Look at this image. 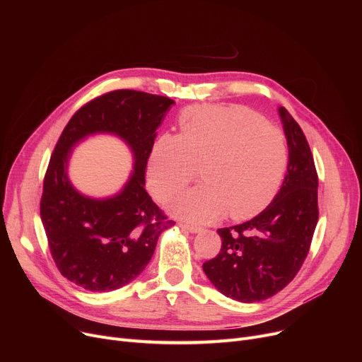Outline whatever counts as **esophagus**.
I'll return each mask as SVG.
<instances>
[{
    "label": "esophagus",
    "instance_id": "34e87169",
    "mask_svg": "<svg viewBox=\"0 0 362 362\" xmlns=\"http://www.w3.org/2000/svg\"><path fill=\"white\" fill-rule=\"evenodd\" d=\"M180 227L183 230H186V232H191V233H198V232H201L202 229L199 226H194V224H180Z\"/></svg>",
    "mask_w": 362,
    "mask_h": 362
}]
</instances>
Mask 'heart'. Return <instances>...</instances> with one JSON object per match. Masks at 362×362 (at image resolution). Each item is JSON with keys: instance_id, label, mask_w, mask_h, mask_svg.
Returning a JSON list of instances; mask_svg holds the SVG:
<instances>
[{"instance_id": "b5f03b06", "label": "heart", "mask_w": 362, "mask_h": 362, "mask_svg": "<svg viewBox=\"0 0 362 362\" xmlns=\"http://www.w3.org/2000/svg\"><path fill=\"white\" fill-rule=\"evenodd\" d=\"M180 135H161L151 149L148 185L165 201L198 173L205 183L170 202L176 217L210 223L226 213L248 218L270 202L288 164L283 132L236 105H195L179 117Z\"/></svg>"}]
</instances>
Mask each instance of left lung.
Here are the masks:
<instances>
[{"label": "left lung", "instance_id": "left-lung-1", "mask_svg": "<svg viewBox=\"0 0 362 362\" xmlns=\"http://www.w3.org/2000/svg\"><path fill=\"white\" fill-rule=\"evenodd\" d=\"M289 148L288 173L270 205L238 226L218 229L221 250L202 264L227 298L264 300L293 280L305 261L318 221V176L310 145L289 111L280 107Z\"/></svg>", "mask_w": 362, "mask_h": 362}]
</instances>
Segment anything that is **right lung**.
<instances>
[{
  "label": "right lung",
  "mask_w": 362,
  "mask_h": 362,
  "mask_svg": "<svg viewBox=\"0 0 362 362\" xmlns=\"http://www.w3.org/2000/svg\"><path fill=\"white\" fill-rule=\"evenodd\" d=\"M173 104L141 90L104 93L74 112L54 148L44 179L41 220L57 269L86 291L126 286L148 265L160 235L175 224L144 187L156 130ZM95 132L123 139L136 160L122 191L103 200L82 196L66 176L72 146Z\"/></svg>",
  "instance_id": "obj_1"
}]
</instances>
